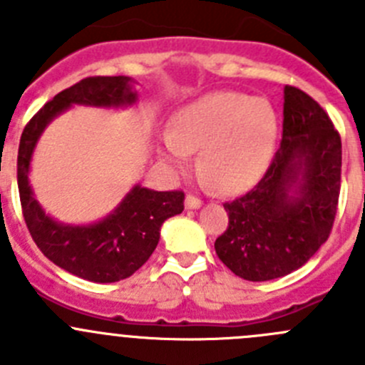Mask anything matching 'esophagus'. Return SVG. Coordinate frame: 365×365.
<instances>
[{"mask_svg": "<svg viewBox=\"0 0 365 365\" xmlns=\"http://www.w3.org/2000/svg\"><path fill=\"white\" fill-rule=\"evenodd\" d=\"M185 207L187 209H200V207H202V200H200L198 196H194V194H187Z\"/></svg>", "mask_w": 365, "mask_h": 365, "instance_id": "34e87169", "label": "esophagus"}]
</instances>
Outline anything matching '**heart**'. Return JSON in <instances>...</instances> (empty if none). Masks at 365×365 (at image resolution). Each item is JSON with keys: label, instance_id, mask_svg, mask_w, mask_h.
<instances>
[{"label": "heart", "instance_id": "b5f03b06", "mask_svg": "<svg viewBox=\"0 0 365 365\" xmlns=\"http://www.w3.org/2000/svg\"><path fill=\"white\" fill-rule=\"evenodd\" d=\"M277 117L270 102L240 91H212L173 117L163 136L167 160L183 165L202 149L200 173L212 189L236 192L263 175L274 155Z\"/></svg>", "mask_w": 365, "mask_h": 365}]
</instances>
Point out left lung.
I'll use <instances>...</instances> for the list:
<instances>
[{"label":"left lung","instance_id":"8db88e82","mask_svg":"<svg viewBox=\"0 0 365 365\" xmlns=\"http://www.w3.org/2000/svg\"><path fill=\"white\" fill-rule=\"evenodd\" d=\"M342 142L319 102L284 86L282 140L254 189L223 203L229 227L214 243L227 268L270 281L301 268L329 237L340 194Z\"/></svg>","mask_w":365,"mask_h":365}]
</instances>
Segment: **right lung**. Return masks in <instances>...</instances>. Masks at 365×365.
<instances>
[{"mask_svg": "<svg viewBox=\"0 0 365 365\" xmlns=\"http://www.w3.org/2000/svg\"><path fill=\"white\" fill-rule=\"evenodd\" d=\"M135 101L129 77H86L46 102L25 125L19 142V200L30 236L53 264L93 282H117L135 274L155 252L163 221L183 210L185 194L135 185L120 205L98 223L63 225L46 216L34 198L29 183L30 160L44 128L71 104L120 108Z\"/></svg>", "mask_w": 365, "mask_h": 365, "instance_id": "add662e5", "label": "right lung"}]
</instances>
